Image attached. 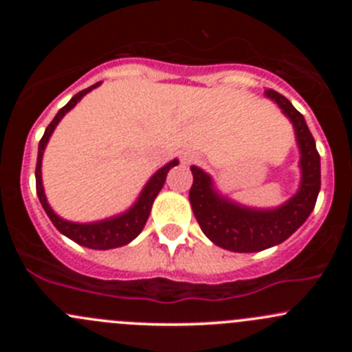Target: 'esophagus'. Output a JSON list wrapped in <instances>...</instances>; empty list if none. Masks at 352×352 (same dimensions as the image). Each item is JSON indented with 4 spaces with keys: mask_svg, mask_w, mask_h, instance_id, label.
<instances>
[{
    "mask_svg": "<svg viewBox=\"0 0 352 352\" xmlns=\"http://www.w3.org/2000/svg\"><path fill=\"white\" fill-rule=\"evenodd\" d=\"M192 156H190V155H184L182 156V163H184V165H189V163H192Z\"/></svg>",
    "mask_w": 352,
    "mask_h": 352,
    "instance_id": "34e87169",
    "label": "esophagus"
}]
</instances>
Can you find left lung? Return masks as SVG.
<instances>
[{"label": "left lung", "mask_w": 352, "mask_h": 352, "mask_svg": "<svg viewBox=\"0 0 352 352\" xmlns=\"http://www.w3.org/2000/svg\"><path fill=\"white\" fill-rule=\"evenodd\" d=\"M265 95L278 102L296 131L301 151V187L281 208L272 211L242 208L214 192L209 175L192 166L194 182L189 190L190 206L204 235L218 247L233 252H258L289 239L310 216L320 192V155L305 117L276 90Z\"/></svg>", "instance_id": "8db88e82"}]
</instances>
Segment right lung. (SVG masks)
Listing matches in <instances>:
<instances>
[{"instance_id":"right-lung-1","label":"right lung","mask_w":352,"mask_h":352,"mask_svg":"<svg viewBox=\"0 0 352 352\" xmlns=\"http://www.w3.org/2000/svg\"><path fill=\"white\" fill-rule=\"evenodd\" d=\"M95 87H98V83L91 85L90 88H85L81 90L80 94L74 95L69 102L56 113V117L52 119V122L49 124L47 129H45L44 136H42L41 143H38V155H37V166H35V189H37V196L38 201H41L42 208L44 211L47 212L49 219L52 221V225L66 235L67 239H71L73 242L83 245V247L88 248H95V250H107V248H116V247H122V245L129 243L131 240L136 239L138 235L141 233V230L144 228L146 225V219L150 216L151 206H153L155 197L158 196V192L162 190L163 184L166 180V173L172 166H175L177 160L170 162L168 165H165L163 168H160L158 172L155 173L153 177L150 179V182L146 184V187L141 192L140 199H138L136 204L129 209L124 214L117 216V218H110L105 219V221H98V223H88V225H80V223H71V221H65L63 218H59L54 211L51 209V206L47 204V199L44 196V187H42V179H41V165H42V155H44V148L47 144L49 138H51L52 131L54 127L58 126L59 120L65 117V113L67 110H71L78 102L81 100L83 95H87L88 91L94 90Z\"/></svg>"}]
</instances>
